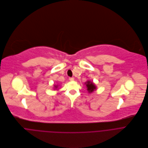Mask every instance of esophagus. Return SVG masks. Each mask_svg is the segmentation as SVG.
<instances>
[{
    "mask_svg": "<svg viewBox=\"0 0 148 148\" xmlns=\"http://www.w3.org/2000/svg\"><path fill=\"white\" fill-rule=\"evenodd\" d=\"M69 79H70V81H73L74 80V77H71V78H69Z\"/></svg>",
    "mask_w": 148,
    "mask_h": 148,
    "instance_id": "esophagus-1",
    "label": "esophagus"
}]
</instances>
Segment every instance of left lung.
Segmentation results:
<instances>
[{
	"label": "left lung",
	"mask_w": 148,
	"mask_h": 148,
	"mask_svg": "<svg viewBox=\"0 0 148 148\" xmlns=\"http://www.w3.org/2000/svg\"><path fill=\"white\" fill-rule=\"evenodd\" d=\"M85 84H86L87 90H88L89 93H92L96 89V86H95V85L92 82H91L90 81H86L85 82Z\"/></svg>",
	"instance_id": "1"
}]
</instances>
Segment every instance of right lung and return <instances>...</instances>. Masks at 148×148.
Returning a JSON list of instances; mask_svg holds the SVG:
<instances>
[{"mask_svg": "<svg viewBox=\"0 0 148 148\" xmlns=\"http://www.w3.org/2000/svg\"><path fill=\"white\" fill-rule=\"evenodd\" d=\"M58 85H56V86L55 85V88H58Z\"/></svg>", "mask_w": 148, "mask_h": 148, "instance_id": "add662e5", "label": "right lung"}]
</instances>
